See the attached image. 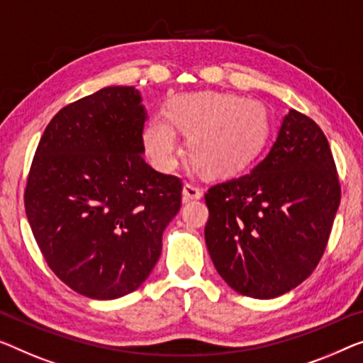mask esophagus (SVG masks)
<instances>
[{
    "mask_svg": "<svg viewBox=\"0 0 363 363\" xmlns=\"http://www.w3.org/2000/svg\"><path fill=\"white\" fill-rule=\"evenodd\" d=\"M200 197H202V191H200L196 184H191V182L184 184V187H182V202L184 203L191 202V200H197Z\"/></svg>",
    "mask_w": 363,
    "mask_h": 363,
    "instance_id": "1",
    "label": "esophagus"
}]
</instances>
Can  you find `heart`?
Returning a JSON list of instances; mask_svg holds the SVG:
<instances>
[{
    "mask_svg": "<svg viewBox=\"0 0 363 363\" xmlns=\"http://www.w3.org/2000/svg\"><path fill=\"white\" fill-rule=\"evenodd\" d=\"M179 128L189 137L192 158L210 174H230L247 166L267 142L270 121L262 102L230 93L176 97L167 118L155 116L143 130V147L161 171H171L179 156Z\"/></svg>",
    "mask_w": 363,
    "mask_h": 363,
    "instance_id": "heart-1",
    "label": "heart"
}]
</instances>
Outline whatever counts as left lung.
<instances>
[{
	"label": "left lung",
	"instance_id": "1",
	"mask_svg": "<svg viewBox=\"0 0 363 363\" xmlns=\"http://www.w3.org/2000/svg\"><path fill=\"white\" fill-rule=\"evenodd\" d=\"M339 202L328 138L310 117L289 111L250 172L205 194V242L216 272L252 298L294 290L320 262Z\"/></svg>",
	"mask_w": 363,
	"mask_h": 363
}]
</instances>
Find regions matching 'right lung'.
<instances>
[{"mask_svg": "<svg viewBox=\"0 0 363 363\" xmlns=\"http://www.w3.org/2000/svg\"><path fill=\"white\" fill-rule=\"evenodd\" d=\"M145 121L138 89L102 88L52 118L32 161V233L57 277L88 298L137 290L181 208V181L143 160Z\"/></svg>", "mask_w": 363, "mask_h": 363, "instance_id": "1", "label": "right lung"}]
</instances>
